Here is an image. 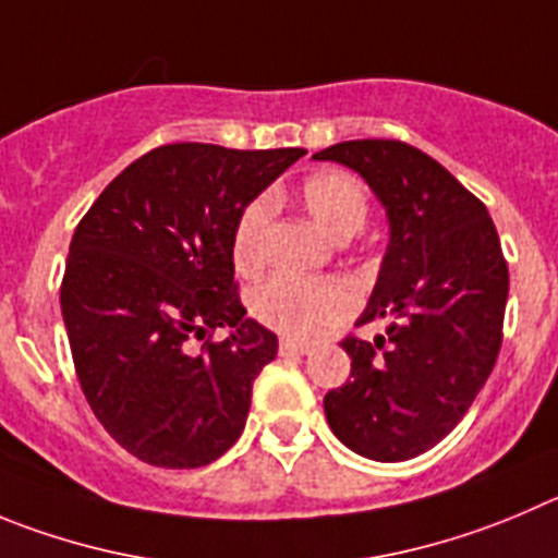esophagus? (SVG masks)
I'll return each mask as SVG.
<instances>
[{
  "label": "esophagus",
  "mask_w": 558,
  "mask_h": 558,
  "mask_svg": "<svg viewBox=\"0 0 558 558\" xmlns=\"http://www.w3.org/2000/svg\"><path fill=\"white\" fill-rule=\"evenodd\" d=\"M311 350H314L311 343L291 341V338H283V341H280V355H308Z\"/></svg>",
  "instance_id": "1"
}]
</instances>
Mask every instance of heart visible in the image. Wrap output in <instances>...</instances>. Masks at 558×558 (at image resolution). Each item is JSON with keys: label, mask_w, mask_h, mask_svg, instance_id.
I'll return each instance as SVG.
<instances>
[{"label": "heart", "mask_w": 558, "mask_h": 558, "mask_svg": "<svg viewBox=\"0 0 558 558\" xmlns=\"http://www.w3.org/2000/svg\"><path fill=\"white\" fill-rule=\"evenodd\" d=\"M300 201L311 220L332 239H350L368 220L366 190L343 170H319L300 186ZM269 206L253 201L233 228V262L242 272L262 262V239ZM355 291L341 278H272L253 294V314L272 330L291 338H314L330 325L350 316Z\"/></svg>", "instance_id": "b5f03b06"}]
</instances>
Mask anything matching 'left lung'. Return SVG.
Here are the masks:
<instances>
[{
	"label": "left lung",
	"mask_w": 558,
	"mask_h": 558,
	"mask_svg": "<svg viewBox=\"0 0 558 558\" xmlns=\"http://www.w3.org/2000/svg\"><path fill=\"white\" fill-rule=\"evenodd\" d=\"M355 170L385 206L390 239L357 325L352 374L325 397L332 435L355 454L402 462L462 421L501 350L509 269L487 206L444 165L399 140H350L314 154Z\"/></svg>",
	"instance_id": "1"
}]
</instances>
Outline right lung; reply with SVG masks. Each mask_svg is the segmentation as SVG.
<instances>
[{
    "instance_id": "right-lung-1",
    "label": "right lung",
    "mask_w": 558,
    "mask_h": 558,
    "mask_svg": "<svg viewBox=\"0 0 558 558\" xmlns=\"http://www.w3.org/2000/svg\"><path fill=\"white\" fill-rule=\"evenodd\" d=\"M303 148L175 143L132 161L76 226L60 308L104 429L156 468H201L239 440L278 336L233 286V228ZM228 329L222 342L210 332Z\"/></svg>"
}]
</instances>
